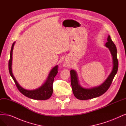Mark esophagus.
<instances>
[{"instance_id":"34e87169","label":"esophagus","mask_w":126,"mask_h":126,"mask_svg":"<svg viewBox=\"0 0 126 126\" xmlns=\"http://www.w3.org/2000/svg\"><path fill=\"white\" fill-rule=\"evenodd\" d=\"M63 66L67 68H68L71 66V64L69 63L68 60H65L63 63Z\"/></svg>"}]
</instances>
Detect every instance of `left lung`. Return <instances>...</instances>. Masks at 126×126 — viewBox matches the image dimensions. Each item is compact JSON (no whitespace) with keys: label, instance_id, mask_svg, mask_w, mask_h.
<instances>
[{"label":"left lung","instance_id":"obj_1","mask_svg":"<svg viewBox=\"0 0 126 126\" xmlns=\"http://www.w3.org/2000/svg\"><path fill=\"white\" fill-rule=\"evenodd\" d=\"M107 40L108 41L105 44V46L109 48L112 56L113 68L108 78L102 84L90 88H83L80 84L76 71L74 69H72L70 71L71 82L73 92L74 96L79 100H89L100 96L104 94L108 90L112 82L113 78L117 72L118 62L117 58L116 47L111 39L110 35L108 36Z\"/></svg>","mask_w":126,"mask_h":126}]
</instances>
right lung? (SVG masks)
<instances>
[{
	"label": "right lung",
	"mask_w": 126,
	"mask_h": 126,
	"mask_svg": "<svg viewBox=\"0 0 126 126\" xmlns=\"http://www.w3.org/2000/svg\"><path fill=\"white\" fill-rule=\"evenodd\" d=\"M16 41L14 42L12 45V47L10 51V57L9 61V71L14 81L15 82L16 86L22 94L29 98L38 100H46L49 99L52 95L53 93V83L54 78L58 73V65H56L53 67L50 71L45 82L39 88L34 90H27L22 87L16 80L15 76H13L12 71V52L14 46Z\"/></svg>",
	"instance_id": "1"
}]
</instances>
